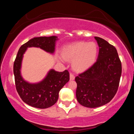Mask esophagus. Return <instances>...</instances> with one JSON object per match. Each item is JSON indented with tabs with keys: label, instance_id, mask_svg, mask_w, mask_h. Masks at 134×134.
Masks as SVG:
<instances>
[{
	"label": "esophagus",
	"instance_id": "1",
	"mask_svg": "<svg viewBox=\"0 0 134 134\" xmlns=\"http://www.w3.org/2000/svg\"><path fill=\"white\" fill-rule=\"evenodd\" d=\"M74 79H75V76H74V75L72 73H70V80H74Z\"/></svg>",
	"mask_w": 134,
	"mask_h": 134
}]
</instances>
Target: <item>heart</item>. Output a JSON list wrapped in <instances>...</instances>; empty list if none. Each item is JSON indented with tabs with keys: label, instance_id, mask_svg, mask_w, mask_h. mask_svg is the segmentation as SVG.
I'll use <instances>...</instances> for the list:
<instances>
[{
	"label": "heart",
	"instance_id": "obj_1",
	"mask_svg": "<svg viewBox=\"0 0 134 134\" xmlns=\"http://www.w3.org/2000/svg\"><path fill=\"white\" fill-rule=\"evenodd\" d=\"M98 47L94 42L78 41L66 46L63 50L65 59L72 61V67L76 71H84L96 61Z\"/></svg>",
	"mask_w": 134,
	"mask_h": 134
}]
</instances>
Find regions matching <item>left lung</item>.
Returning <instances> with one entry per match:
<instances>
[{"label":"left lung","mask_w":134,"mask_h":134,"mask_svg":"<svg viewBox=\"0 0 134 134\" xmlns=\"http://www.w3.org/2000/svg\"><path fill=\"white\" fill-rule=\"evenodd\" d=\"M99 54L91 67L76 77L77 100L87 108H97L110 102L117 92L121 64L116 49L108 41L94 37Z\"/></svg>","instance_id":"left-lung-1"}]
</instances>
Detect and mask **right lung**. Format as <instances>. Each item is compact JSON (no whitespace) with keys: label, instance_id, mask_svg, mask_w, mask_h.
Segmentation results:
<instances>
[{"label":"right lung","instance_id":"obj_1","mask_svg":"<svg viewBox=\"0 0 134 134\" xmlns=\"http://www.w3.org/2000/svg\"><path fill=\"white\" fill-rule=\"evenodd\" d=\"M57 40L55 36L32 38L20 47L15 59L13 70L16 90L22 100L33 107L44 109L53 106L58 100L59 91L69 81V72L67 70L60 72L51 69L41 82L29 83L21 75L23 55L29 47L40 48L53 53Z\"/></svg>","mask_w":134,"mask_h":134}]
</instances>
